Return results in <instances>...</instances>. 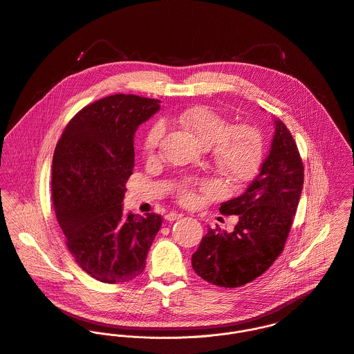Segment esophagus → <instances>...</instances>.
Wrapping results in <instances>:
<instances>
[{
    "label": "esophagus",
    "instance_id": "obj_1",
    "mask_svg": "<svg viewBox=\"0 0 354 354\" xmlns=\"http://www.w3.org/2000/svg\"><path fill=\"white\" fill-rule=\"evenodd\" d=\"M180 217H182L180 213L169 212L168 214H165V218H167L168 221H175V220H179Z\"/></svg>",
    "mask_w": 354,
    "mask_h": 354
}]
</instances>
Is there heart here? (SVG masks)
I'll list each match as a JSON object with an SVG mask.
<instances>
[{
  "mask_svg": "<svg viewBox=\"0 0 354 354\" xmlns=\"http://www.w3.org/2000/svg\"><path fill=\"white\" fill-rule=\"evenodd\" d=\"M180 123L192 133L197 141L205 147L213 149L214 161L223 175L234 180L248 179L257 168L263 141L260 133L246 124L231 127V124L214 113L208 108H194L186 111L180 116ZM165 134V126L162 122H157L143 142V149L147 154H153ZM205 190H213L211 185H204ZM180 197L183 201H192L194 193L190 186L180 189Z\"/></svg>",
  "mask_w": 354,
  "mask_h": 354,
  "instance_id": "1",
  "label": "heart"
}]
</instances>
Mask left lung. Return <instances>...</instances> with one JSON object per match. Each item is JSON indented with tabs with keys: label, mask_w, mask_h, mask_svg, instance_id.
I'll use <instances>...</instances> for the list:
<instances>
[{
	"label": "left lung",
	"mask_w": 354,
	"mask_h": 354,
	"mask_svg": "<svg viewBox=\"0 0 354 354\" xmlns=\"http://www.w3.org/2000/svg\"><path fill=\"white\" fill-rule=\"evenodd\" d=\"M274 137L259 175L245 193L221 203L220 213L238 214L232 232L208 230L192 256L193 270L220 287H239L263 275L279 257L304 185V165L292 136L274 119Z\"/></svg>",
	"instance_id": "1"
}]
</instances>
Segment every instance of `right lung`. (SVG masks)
<instances>
[{
    "mask_svg": "<svg viewBox=\"0 0 354 354\" xmlns=\"http://www.w3.org/2000/svg\"><path fill=\"white\" fill-rule=\"evenodd\" d=\"M160 101L115 94L77 112L56 146L52 197L67 248L94 279L123 283L141 275L161 216L123 214L134 169V136Z\"/></svg>",
    "mask_w": 354,
    "mask_h": 354,
    "instance_id": "1",
    "label": "right lung"
}]
</instances>
